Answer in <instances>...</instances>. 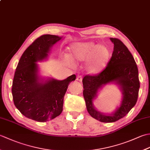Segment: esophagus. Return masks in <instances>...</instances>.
I'll return each instance as SVG.
<instances>
[{"mask_svg": "<svg viewBox=\"0 0 150 150\" xmlns=\"http://www.w3.org/2000/svg\"><path fill=\"white\" fill-rule=\"evenodd\" d=\"M76 80H77V81H79V82H82V76H78L77 79H76Z\"/></svg>", "mask_w": 150, "mask_h": 150, "instance_id": "obj_1", "label": "esophagus"}]
</instances>
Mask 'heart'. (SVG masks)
Masks as SVG:
<instances>
[{
  "label": "heart",
  "mask_w": 150,
  "mask_h": 150,
  "mask_svg": "<svg viewBox=\"0 0 150 150\" xmlns=\"http://www.w3.org/2000/svg\"><path fill=\"white\" fill-rule=\"evenodd\" d=\"M111 56L110 50L104 44H98L93 41L79 42L71 44L69 47L68 62L87 61L86 68L88 73L97 75L106 68Z\"/></svg>",
  "instance_id": "heart-1"
}]
</instances>
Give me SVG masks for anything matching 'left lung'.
I'll return each instance as SVG.
<instances>
[{"mask_svg": "<svg viewBox=\"0 0 150 150\" xmlns=\"http://www.w3.org/2000/svg\"><path fill=\"white\" fill-rule=\"evenodd\" d=\"M114 44L112 57L100 74L86 75L83 78V95L89 114L102 122H114L124 117L134 107L138 98L140 82L139 71L132 53L119 39L110 38ZM115 84L122 93L119 106L111 113L101 112L93 104L99 91L105 85Z\"/></svg>", "mask_w": 150, "mask_h": 150, "instance_id": "left-lung-1", "label": "left lung"}]
</instances>
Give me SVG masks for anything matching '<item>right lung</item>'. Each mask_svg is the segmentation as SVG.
<instances>
[{
  "label": "right lung",
  "instance_id": "obj_1",
  "mask_svg": "<svg viewBox=\"0 0 150 150\" xmlns=\"http://www.w3.org/2000/svg\"><path fill=\"white\" fill-rule=\"evenodd\" d=\"M53 35L38 38L21 56L12 84L14 104L27 118L44 122L55 119L62 113L64 97L75 75L64 80L40 74L38 62L48 59L52 46L64 39Z\"/></svg>",
  "mask_w": 150,
  "mask_h": 150
}]
</instances>
